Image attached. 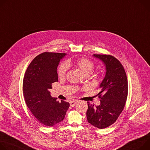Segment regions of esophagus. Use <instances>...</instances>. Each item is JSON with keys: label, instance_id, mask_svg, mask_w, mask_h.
Instances as JSON below:
<instances>
[{"label": "esophagus", "instance_id": "obj_1", "mask_svg": "<svg viewBox=\"0 0 150 150\" xmlns=\"http://www.w3.org/2000/svg\"><path fill=\"white\" fill-rule=\"evenodd\" d=\"M77 102H78V100H71L69 103H70V105H71V106H74L75 105L76 103H77Z\"/></svg>", "mask_w": 150, "mask_h": 150}]
</instances>
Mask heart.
<instances>
[{"instance_id":"heart-1","label":"heart","mask_w":150,"mask_h":150,"mask_svg":"<svg viewBox=\"0 0 150 150\" xmlns=\"http://www.w3.org/2000/svg\"><path fill=\"white\" fill-rule=\"evenodd\" d=\"M75 65L78 67L84 74H90L94 69V63L89 59L86 58H81L75 62ZM67 69V64L66 63L62 64L58 69V74L60 77L65 76Z\"/></svg>"}]
</instances>
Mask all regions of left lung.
Returning a JSON list of instances; mask_svg holds the SVG:
<instances>
[{
  "label": "left lung",
  "instance_id": "obj_1",
  "mask_svg": "<svg viewBox=\"0 0 150 150\" xmlns=\"http://www.w3.org/2000/svg\"><path fill=\"white\" fill-rule=\"evenodd\" d=\"M93 57L103 63L106 72L97 94L100 104L94 106L87 102L86 115L89 123L104 129L112 125L123 110L128 93L127 79L124 67L114 57L100 54Z\"/></svg>",
  "mask_w": 150,
  "mask_h": 150
}]
</instances>
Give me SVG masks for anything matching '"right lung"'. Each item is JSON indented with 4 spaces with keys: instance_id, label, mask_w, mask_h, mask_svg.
Listing matches in <instances>:
<instances>
[{
    "instance_id": "right-lung-1",
    "label": "right lung",
    "mask_w": 150,
    "mask_h": 150,
    "mask_svg": "<svg viewBox=\"0 0 150 150\" xmlns=\"http://www.w3.org/2000/svg\"><path fill=\"white\" fill-rule=\"evenodd\" d=\"M65 53L43 52L36 56L24 75L23 91L25 103L40 123L52 126L62 121L70 105L51 96L52 83L58 81L57 71Z\"/></svg>"
}]
</instances>
